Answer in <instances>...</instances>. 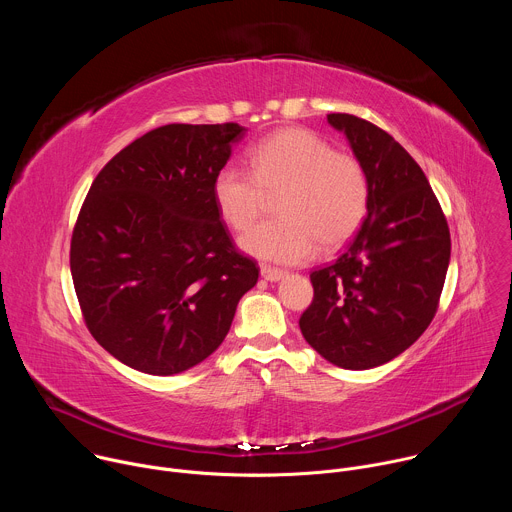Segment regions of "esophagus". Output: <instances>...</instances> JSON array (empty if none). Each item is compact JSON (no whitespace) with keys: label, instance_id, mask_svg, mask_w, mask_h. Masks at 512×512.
Instances as JSON below:
<instances>
[{"label":"esophagus","instance_id":"esophagus-1","mask_svg":"<svg viewBox=\"0 0 512 512\" xmlns=\"http://www.w3.org/2000/svg\"><path fill=\"white\" fill-rule=\"evenodd\" d=\"M261 277L267 279V281H279V279L285 277V271L269 267V265H261Z\"/></svg>","mask_w":512,"mask_h":512}]
</instances>
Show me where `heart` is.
<instances>
[{
	"label": "heart",
	"instance_id": "obj_1",
	"mask_svg": "<svg viewBox=\"0 0 512 512\" xmlns=\"http://www.w3.org/2000/svg\"><path fill=\"white\" fill-rule=\"evenodd\" d=\"M253 174L227 164L212 180V200L233 231H247L275 198L279 218L251 229L241 249L257 259L300 263L316 249L346 245L369 208V178L362 164L336 152L318 133L281 129L251 150Z\"/></svg>",
	"mask_w": 512,
	"mask_h": 512
}]
</instances>
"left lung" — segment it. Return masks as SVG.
<instances>
[{"mask_svg":"<svg viewBox=\"0 0 512 512\" xmlns=\"http://www.w3.org/2000/svg\"><path fill=\"white\" fill-rule=\"evenodd\" d=\"M369 178L367 216L342 255L310 273L306 342L336 367L364 371L407 350L431 324L450 265V229L423 170L387 131L330 113Z\"/></svg>","mask_w":512,"mask_h":512,"instance_id":"8db88e82","label":"left lung"}]
</instances>
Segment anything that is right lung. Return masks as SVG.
<instances>
[{
    "mask_svg": "<svg viewBox=\"0 0 512 512\" xmlns=\"http://www.w3.org/2000/svg\"><path fill=\"white\" fill-rule=\"evenodd\" d=\"M239 123H170L131 141L93 180L70 273L93 338L127 367L168 377L225 340L259 267L221 221L212 180Z\"/></svg>",
    "mask_w": 512,
    "mask_h": 512,
    "instance_id": "right-lung-1",
    "label": "right lung"
}]
</instances>
